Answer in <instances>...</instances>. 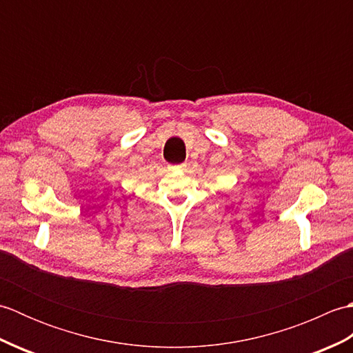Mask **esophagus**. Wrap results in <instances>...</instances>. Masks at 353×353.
Wrapping results in <instances>:
<instances>
[{
    "instance_id": "34e87169",
    "label": "esophagus",
    "mask_w": 353,
    "mask_h": 353,
    "mask_svg": "<svg viewBox=\"0 0 353 353\" xmlns=\"http://www.w3.org/2000/svg\"><path fill=\"white\" fill-rule=\"evenodd\" d=\"M185 167H186L185 163H182V165H177V168H179V170H185Z\"/></svg>"
}]
</instances>
